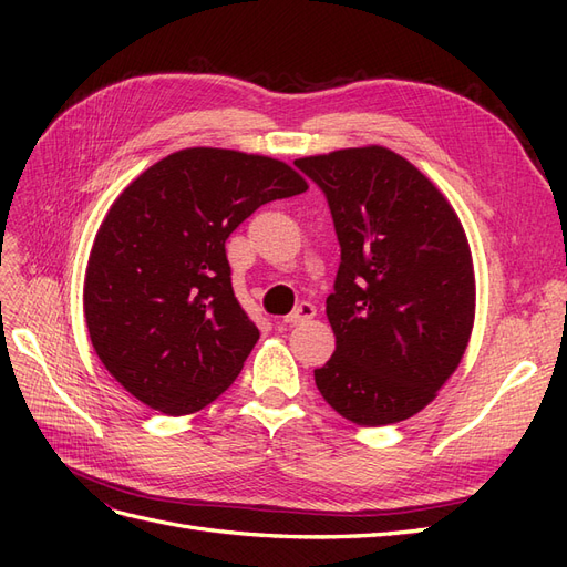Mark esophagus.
<instances>
[{
  "label": "esophagus",
  "mask_w": 567,
  "mask_h": 567,
  "mask_svg": "<svg viewBox=\"0 0 567 567\" xmlns=\"http://www.w3.org/2000/svg\"><path fill=\"white\" fill-rule=\"evenodd\" d=\"M315 317H317L315 305H310V302H302L293 315H288V317H286V323H290V326H302V323H307V321L315 319Z\"/></svg>",
  "instance_id": "obj_1"
}]
</instances>
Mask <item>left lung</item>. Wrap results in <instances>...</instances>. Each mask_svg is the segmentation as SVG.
<instances>
[{
	"instance_id": "1",
	"label": "left lung",
	"mask_w": 567,
	"mask_h": 567,
	"mask_svg": "<svg viewBox=\"0 0 567 567\" xmlns=\"http://www.w3.org/2000/svg\"><path fill=\"white\" fill-rule=\"evenodd\" d=\"M329 200L340 244L326 317L336 352L315 383L342 419L379 427L437 398L468 348L475 271L452 203L385 146L298 158Z\"/></svg>"
}]
</instances>
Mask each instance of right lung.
Segmentation results:
<instances>
[{
  "mask_svg": "<svg viewBox=\"0 0 567 567\" xmlns=\"http://www.w3.org/2000/svg\"><path fill=\"white\" fill-rule=\"evenodd\" d=\"M302 192L288 163L213 146L169 153L125 186L82 290L94 352L120 385L184 416L236 381L260 331L234 298L225 241L260 205Z\"/></svg>",
  "mask_w": 567,
  "mask_h": 567,
  "instance_id": "1",
  "label": "right lung"
}]
</instances>
